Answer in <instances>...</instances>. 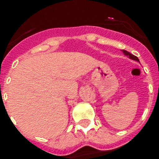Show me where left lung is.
I'll use <instances>...</instances> for the list:
<instances>
[{"instance_id": "obj_1", "label": "left lung", "mask_w": 159, "mask_h": 159, "mask_svg": "<svg viewBox=\"0 0 159 159\" xmlns=\"http://www.w3.org/2000/svg\"><path fill=\"white\" fill-rule=\"evenodd\" d=\"M123 52L125 53V54L126 55V56H128V57H129V58H130V59H133V60H134V61H139V60H138V58H137V57H136V56H134V55L131 54V53L129 52H127V51H126V50H123Z\"/></svg>"}]
</instances>
